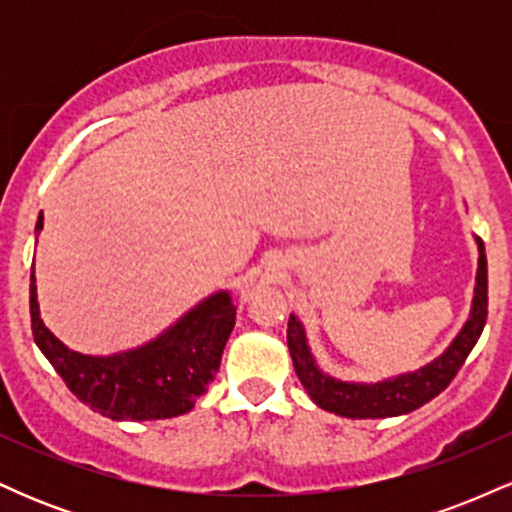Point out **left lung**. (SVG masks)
Here are the masks:
<instances>
[{"instance_id": "1", "label": "left lung", "mask_w": 512, "mask_h": 512, "mask_svg": "<svg viewBox=\"0 0 512 512\" xmlns=\"http://www.w3.org/2000/svg\"><path fill=\"white\" fill-rule=\"evenodd\" d=\"M479 243V272H477V291H474L472 317L457 339L448 346L443 356L428 363L416 373L399 375V378L383 380L375 385L363 383H342L330 375L320 373L310 356L308 344H305V332L296 317H289V351L293 358L298 380L308 390V395L317 407L334 411L339 416H351V419H385V416L409 414V411L424 407L433 397H438L452 383L457 370L467 361L469 351L474 349L477 339L481 337L489 315V269H486V252L481 238Z\"/></svg>"}]
</instances>
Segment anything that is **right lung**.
<instances>
[{
  "mask_svg": "<svg viewBox=\"0 0 512 512\" xmlns=\"http://www.w3.org/2000/svg\"><path fill=\"white\" fill-rule=\"evenodd\" d=\"M40 228L43 221H38L35 231ZM233 325L236 305L221 291L142 349L108 358L76 354L55 339L40 320L35 276L31 274L35 344L81 402L115 421L173 419L187 414L214 380Z\"/></svg>",
  "mask_w": 512,
  "mask_h": 512,
  "instance_id": "add662e5",
  "label": "right lung"
}]
</instances>
